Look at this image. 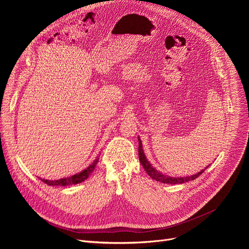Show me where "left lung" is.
<instances>
[{
	"mask_svg": "<svg viewBox=\"0 0 249 249\" xmlns=\"http://www.w3.org/2000/svg\"><path fill=\"white\" fill-rule=\"evenodd\" d=\"M138 140H139V160H140V162L145 168L146 172L152 177L153 179H155L157 181L166 183V184H181V183H184V182H187V181H190V180H194L195 178H197L199 175H201L205 171V169L207 167H209V165H208L207 167H205V169H202L198 173L190 175V176H184V177H171V176L162 174L158 169H156L150 163V161L147 160V157L145 156L144 151H143V145H142V141H141L140 137H138Z\"/></svg>",
	"mask_w": 249,
	"mask_h": 249,
	"instance_id": "obj_1",
	"label": "left lung"
}]
</instances>
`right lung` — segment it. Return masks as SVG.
<instances>
[{"label":"right lung","mask_w":249,"mask_h":249,"mask_svg":"<svg viewBox=\"0 0 249 249\" xmlns=\"http://www.w3.org/2000/svg\"><path fill=\"white\" fill-rule=\"evenodd\" d=\"M98 159L99 158H96L90 165H89L86 169H84L80 173H77L75 175H71L69 177H66V178H61L58 180H48V179H44V178L43 179L39 178V179H41V181H43L44 183H46L49 186H68V185L81 183V182L85 181L86 179H88L90 173H92L94 167L97 164Z\"/></svg>","instance_id":"add662e5"}]
</instances>
